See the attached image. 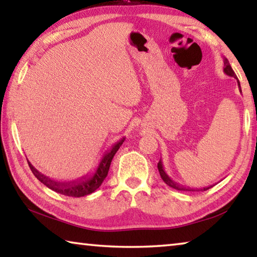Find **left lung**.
I'll return each instance as SVG.
<instances>
[{
    "instance_id": "left-lung-1",
    "label": "left lung",
    "mask_w": 257,
    "mask_h": 257,
    "mask_svg": "<svg viewBox=\"0 0 257 257\" xmlns=\"http://www.w3.org/2000/svg\"><path fill=\"white\" fill-rule=\"evenodd\" d=\"M223 62H224V68H223L224 73H225V74L229 75V76H234L235 77L234 72H233V70H232L229 60H227L225 57H224ZM238 85H239V90H240V92H241V88H240L239 81H238ZM158 169H159V173H160V176L162 178V181H164L167 185L173 187V189H175V190H178V191H206V190H208V189H210V187L214 186V185H208V186H205V187H199V189H198V187H190V186L178 184V183L174 182L172 178H170L168 175H167L161 160L159 161V164H158Z\"/></svg>"
}]
</instances>
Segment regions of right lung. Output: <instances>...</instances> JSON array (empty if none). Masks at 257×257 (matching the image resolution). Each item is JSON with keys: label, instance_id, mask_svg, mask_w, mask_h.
Returning <instances> with one entry per match:
<instances>
[{"label": "right lung", "instance_id": "right-lung-1", "mask_svg": "<svg viewBox=\"0 0 257 257\" xmlns=\"http://www.w3.org/2000/svg\"><path fill=\"white\" fill-rule=\"evenodd\" d=\"M124 140V137L121 138L120 141H117L115 144L112 145L111 149L107 150L106 152L104 153V156L101 157L98 166H97L95 173L90 175V176H89V175H84V176L77 178V180L74 181L62 182L52 180V178L46 176V175H43L42 173H40L30 161L27 160V162L32 173L34 174V176L50 190L55 191L57 193L67 195V197H84V195L95 192V191L101 185V183L104 182L105 178H106L114 154H115L116 151L120 149V146L123 143Z\"/></svg>", "mask_w": 257, "mask_h": 257}]
</instances>
